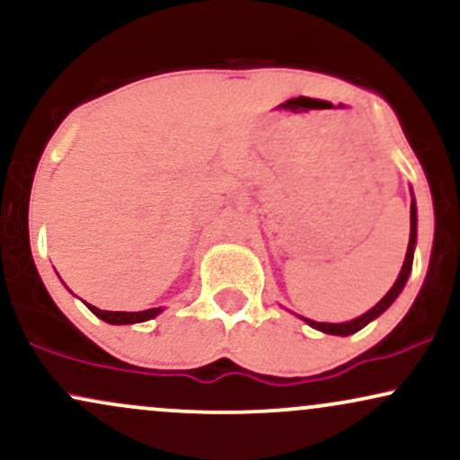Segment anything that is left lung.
I'll use <instances>...</instances> for the list:
<instances>
[{"mask_svg": "<svg viewBox=\"0 0 460 460\" xmlns=\"http://www.w3.org/2000/svg\"><path fill=\"white\" fill-rule=\"evenodd\" d=\"M415 237H417V209H415V200H413V203H411V237H409V248H406V257H404V263H402V270H400V277L395 279L394 288L389 289L387 294H385V298L381 300V303H376V307L369 309L367 314L361 315V318L344 322V324H329V322H314V320H307V318H303V320L307 322L309 326H314V329H318L322 332H329V335H352V332L361 331L363 326L367 324V322H372L374 318H378V315H381L383 311L387 309L395 298H398V294L402 292L406 279H409L411 266H413Z\"/></svg>", "mask_w": 460, "mask_h": 460, "instance_id": "left-lung-1", "label": "left lung"}]
</instances>
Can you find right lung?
<instances>
[{
  "label": "right lung",
  "instance_id": "1",
  "mask_svg": "<svg viewBox=\"0 0 460 460\" xmlns=\"http://www.w3.org/2000/svg\"><path fill=\"white\" fill-rule=\"evenodd\" d=\"M88 309H91L97 318L108 322V324H134V322H145V320L155 318V315L162 311V309H146V311H136V314H131L129 311L128 314V311H103V309L93 307V305H88Z\"/></svg>",
  "mask_w": 460,
  "mask_h": 460
}]
</instances>
